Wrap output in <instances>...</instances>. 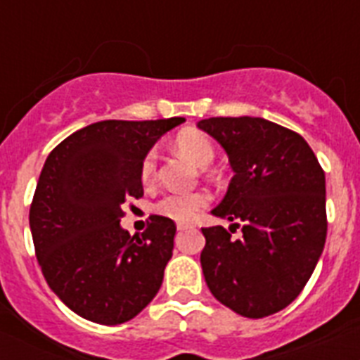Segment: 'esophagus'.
<instances>
[{"label": "esophagus", "instance_id": "34e87169", "mask_svg": "<svg viewBox=\"0 0 360 360\" xmlns=\"http://www.w3.org/2000/svg\"><path fill=\"white\" fill-rule=\"evenodd\" d=\"M188 228H192V226L191 224H183V222H179V224H177V230H179V231L188 230Z\"/></svg>", "mask_w": 360, "mask_h": 360}]
</instances>
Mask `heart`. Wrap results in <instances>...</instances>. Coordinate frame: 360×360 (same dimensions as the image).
Instances as JSON below:
<instances>
[{
  "instance_id": "1",
  "label": "heart",
  "mask_w": 360,
  "mask_h": 360,
  "mask_svg": "<svg viewBox=\"0 0 360 360\" xmlns=\"http://www.w3.org/2000/svg\"><path fill=\"white\" fill-rule=\"evenodd\" d=\"M175 147L177 151L194 160L198 166H209L214 160V146L207 134H203L200 130L186 129L177 134L175 138ZM158 169V155L155 149L146 153V157L140 164V177L143 185H153L157 179ZM211 198L207 192H169L162 196L155 205V211L162 214L166 219H172L175 222H191L207 207Z\"/></svg>"
}]
</instances>
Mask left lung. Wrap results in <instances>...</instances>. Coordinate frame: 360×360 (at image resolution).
<instances>
[{
    "label": "left lung",
    "mask_w": 360,
    "mask_h": 360,
    "mask_svg": "<svg viewBox=\"0 0 360 360\" xmlns=\"http://www.w3.org/2000/svg\"><path fill=\"white\" fill-rule=\"evenodd\" d=\"M198 127L224 147L236 175L202 228L209 290L245 318H265L295 301L327 239L325 172L301 134L262 117H209ZM241 228L239 240L231 237Z\"/></svg>",
    "instance_id": "1"
}]
</instances>
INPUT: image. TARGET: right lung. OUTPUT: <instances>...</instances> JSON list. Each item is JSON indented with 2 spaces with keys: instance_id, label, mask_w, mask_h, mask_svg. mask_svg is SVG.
Instances as JSON below:
<instances>
[{
  "instance_id": "obj_1",
  "label": "right lung",
  "mask_w": 360,
  "mask_h": 360,
  "mask_svg": "<svg viewBox=\"0 0 360 360\" xmlns=\"http://www.w3.org/2000/svg\"><path fill=\"white\" fill-rule=\"evenodd\" d=\"M185 117L87 124L48 155L30 207L42 274L82 318L129 321L153 301L174 252L175 222L151 214L140 236L120 226L123 205L143 196L140 164Z\"/></svg>"
}]
</instances>
